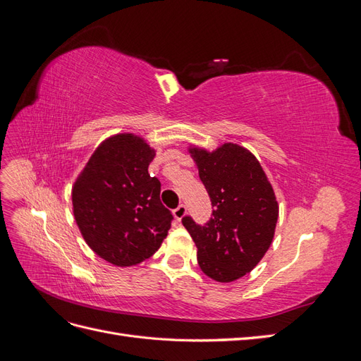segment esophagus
Wrapping results in <instances>:
<instances>
[{"instance_id":"esophagus-1","label":"esophagus","mask_w":361,"mask_h":361,"mask_svg":"<svg viewBox=\"0 0 361 361\" xmlns=\"http://www.w3.org/2000/svg\"><path fill=\"white\" fill-rule=\"evenodd\" d=\"M173 215H174V218H176L178 221H180L182 218H183L185 215H187V206H185V204H179V206L176 207V209L173 211Z\"/></svg>"}]
</instances>
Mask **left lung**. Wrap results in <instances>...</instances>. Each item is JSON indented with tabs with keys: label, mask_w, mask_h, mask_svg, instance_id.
I'll return each mask as SVG.
<instances>
[{
	"label": "left lung",
	"mask_w": 361,
	"mask_h": 361,
	"mask_svg": "<svg viewBox=\"0 0 361 361\" xmlns=\"http://www.w3.org/2000/svg\"><path fill=\"white\" fill-rule=\"evenodd\" d=\"M191 158L212 202L204 226L190 216L182 223L197 247L207 277L231 283L253 269L274 238L279 203L257 158L243 146L224 143L209 152L191 145Z\"/></svg>",
	"instance_id": "8db88e82"
}]
</instances>
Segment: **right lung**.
<instances>
[{
	"label": "right lung",
	"mask_w": 361,
	"mask_h": 361,
	"mask_svg": "<svg viewBox=\"0 0 361 361\" xmlns=\"http://www.w3.org/2000/svg\"><path fill=\"white\" fill-rule=\"evenodd\" d=\"M155 149L129 133L96 147L72 187L73 216L94 253L133 267L161 247L173 215L159 200L161 182L147 171Z\"/></svg>",
	"instance_id": "right-lung-1"
}]
</instances>
